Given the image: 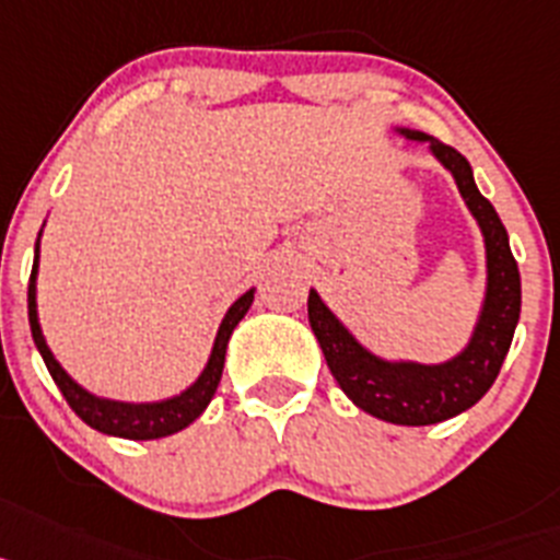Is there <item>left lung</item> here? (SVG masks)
Wrapping results in <instances>:
<instances>
[{"label": "left lung", "instance_id": "8db88e82", "mask_svg": "<svg viewBox=\"0 0 560 560\" xmlns=\"http://www.w3.org/2000/svg\"><path fill=\"white\" fill-rule=\"evenodd\" d=\"M397 132L406 140L425 143L428 152L448 168L465 206L482 231L488 284H485L482 313L468 347L442 363L388 361L369 352L315 290H310L307 313L329 372L354 406L395 425H434L476 406L499 377L522 313V276L510 253L508 231L495 208L476 188L468 160L425 132L415 129H397Z\"/></svg>", "mask_w": 560, "mask_h": 560}]
</instances>
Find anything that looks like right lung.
<instances>
[{"label": "right lung", "instance_id": "obj_1", "mask_svg": "<svg viewBox=\"0 0 560 560\" xmlns=\"http://www.w3.org/2000/svg\"><path fill=\"white\" fill-rule=\"evenodd\" d=\"M38 242H42V231H38L36 240V256H33V273L31 284H27V318H31V332L36 340V349L42 352L47 363V372L52 374L56 386L61 388L65 400L70 402V408L75 411L81 420L90 428L101 431V434L109 436H124V440H160V436L177 434L183 428L191 425L202 411L211 402L213 392L222 381V369H225V352L228 340H231L233 329L245 318V313L253 304V293L256 290H247L245 295L233 301L228 307L225 318H222L220 329H217V338H213L211 358H208L206 369L199 372L197 381L188 388H183L179 395L165 397V400L154 402H124V400H109V397H98L86 392L84 386H78L70 374L61 369V363L56 361V354L47 347L45 332H42V324H38V307H36V276H38Z\"/></svg>", "mask_w": 560, "mask_h": 560}]
</instances>
